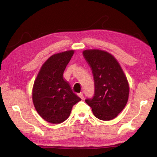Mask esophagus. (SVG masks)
<instances>
[{"instance_id": "34e87169", "label": "esophagus", "mask_w": 157, "mask_h": 157, "mask_svg": "<svg viewBox=\"0 0 157 157\" xmlns=\"http://www.w3.org/2000/svg\"><path fill=\"white\" fill-rule=\"evenodd\" d=\"M78 96L81 98V99H83L84 98V94H83V92H80V94H78Z\"/></svg>"}]
</instances>
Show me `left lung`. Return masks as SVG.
I'll use <instances>...</instances> for the list:
<instances>
[{
    "instance_id": "left-lung-1",
    "label": "left lung",
    "mask_w": 157,
    "mask_h": 157,
    "mask_svg": "<svg viewBox=\"0 0 157 157\" xmlns=\"http://www.w3.org/2000/svg\"><path fill=\"white\" fill-rule=\"evenodd\" d=\"M83 56L92 69L95 86L93 98L85 101L98 119L112 120L128 101L129 84L126 76L117 59L105 51L86 50Z\"/></svg>"
}]
</instances>
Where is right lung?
Wrapping results in <instances>:
<instances>
[{
  "instance_id": "right-lung-1",
  "label": "right lung",
  "mask_w": 157,
  "mask_h": 157,
  "mask_svg": "<svg viewBox=\"0 0 157 157\" xmlns=\"http://www.w3.org/2000/svg\"><path fill=\"white\" fill-rule=\"evenodd\" d=\"M74 54L68 50L52 55L42 65L33 88V101L46 121L59 124L67 120L73 106L81 100L63 78Z\"/></svg>"
}]
</instances>
